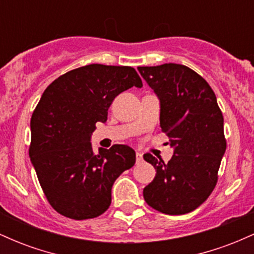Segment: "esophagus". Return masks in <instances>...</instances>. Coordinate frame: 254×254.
I'll return each mask as SVG.
<instances>
[{
    "label": "esophagus",
    "instance_id": "obj_1",
    "mask_svg": "<svg viewBox=\"0 0 254 254\" xmlns=\"http://www.w3.org/2000/svg\"><path fill=\"white\" fill-rule=\"evenodd\" d=\"M143 161V155H142L141 153H138V151H137L136 153V162L137 164H139V162H142Z\"/></svg>",
    "mask_w": 254,
    "mask_h": 254
}]
</instances>
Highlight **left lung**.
<instances>
[{"label": "left lung", "instance_id": "left-lung-1", "mask_svg": "<svg viewBox=\"0 0 254 254\" xmlns=\"http://www.w3.org/2000/svg\"><path fill=\"white\" fill-rule=\"evenodd\" d=\"M137 69L159 99L160 127L173 148L167 164L143 155L156 170L143 189L144 200L164 214H188L202 205L216 185L226 151L222 112L211 87L188 66L166 63Z\"/></svg>", "mask_w": 254, "mask_h": 254}]
</instances>
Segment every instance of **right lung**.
Masks as SVG:
<instances>
[{
    "label": "right lung",
    "mask_w": 254,
    "mask_h": 254,
    "mask_svg": "<svg viewBox=\"0 0 254 254\" xmlns=\"http://www.w3.org/2000/svg\"><path fill=\"white\" fill-rule=\"evenodd\" d=\"M141 88L131 66L89 64L55 80L31 118V162L49 203L63 216L87 220L104 214L113 183L136 162L124 144L93 151L92 133L107 121L113 99Z\"/></svg>",
    "instance_id": "add662e5"
}]
</instances>
